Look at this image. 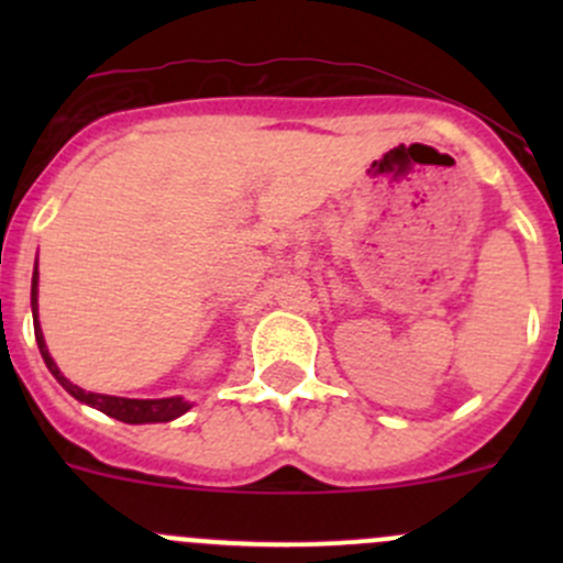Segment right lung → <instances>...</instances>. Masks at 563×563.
Instances as JSON below:
<instances>
[{"mask_svg": "<svg viewBox=\"0 0 563 563\" xmlns=\"http://www.w3.org/2000/svg\"><path fill=\"white\" fill-rule=\"evenodd\" d=\"M32 318H35V340H37L40 354H43L45 367L54 373L56 382L70 391L76 400L87 402V406L98 408V411L108 413V417L119 419V422H128V424L172 422V419L181 417L185 411H190V402L181 400V397H161V400H130V397L98 395V391H87V389L76 387L73 382H67V378L59 373V367H56V362L51 360L48 349H45L43 329H40V321H37V266H35V272H32Z\"/></svg>", "mask_w": 563, "mask_h": 563, "instance_id": "1", "label": "right lung"}]
</instances>
